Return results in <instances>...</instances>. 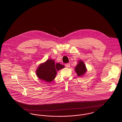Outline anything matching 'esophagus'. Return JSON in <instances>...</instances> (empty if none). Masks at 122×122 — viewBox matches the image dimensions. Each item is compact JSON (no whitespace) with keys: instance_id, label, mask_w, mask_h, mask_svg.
I'll list each match as a JSON object with an SVG mask.
<instances>
[{"instance_id":"34e87169","label":"esophagus","mask_w":122,"mask_h":122,"mask_svg":"<svg viewBox=\"0 0 122 122\" xmlns=\"http://www.w3.org/2000/svg\"><path fill=\"white\" fill-rule=\"evenodd\" d=\"M70 63H67V64H65V67L67 68H69L70 67Z\"/></svg>"}]
</instances>
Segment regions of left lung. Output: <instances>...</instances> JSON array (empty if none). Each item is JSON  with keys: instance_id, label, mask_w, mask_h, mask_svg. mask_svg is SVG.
Returning <instances> with one entry per match:
<instances>
[{"instance_id": "1", "label": "left lung", "mask_w": 122, "mask_h": 122, "mask_svg": "<svg viewBox=\"0 0 122 122\" xmlns=\"http://www.w3.org/2000/svg\"><path fill=\"white\" fill-rule=\"evenodd\" d=\"M75 70L78 76H81L86 73L87 70L84 61H79L78 64L75 68Z\"/></svg>"}]
</instances>
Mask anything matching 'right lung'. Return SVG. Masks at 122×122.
Listing matches in <instances>:
<instances>
[{"instance_id":"1","label":"right lung","mask_w":122,"mask_h":122,"mask_svg":"<svg viewBox=\"0 0 122 122\" xmlns=\"http://www.w3.org/2000/svg\"><path fill=\"white\" fill-rule=\"evenodd\" d=\"M64 67V65L59 63L55 64L53 60L48 59L45 62L39 66L36 71V74L39 79L49 83L55 78L57 71Z\"/></svg>"}]
</instances>
